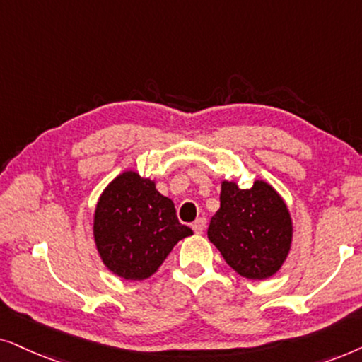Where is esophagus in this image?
<instances>
[{
    "label": "esophagus",
    "instance_id": "1",
    "mask_svg": "<svg viewBox=\"0 0 362 362\" xmlns=\"http://www.w3.org/2000/svg\"><path fill=\"white\" fill-rule=\"evenodd\" d=\"M205 226H206V218H205V216H200V218H197L194 223H192V228H194L195 233H199V235L204 233Z\"/></svg>",
    "mask_w": 362,
    "mask_h": 362
}]
</instances>
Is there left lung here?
Masks as SVG:
<instances>
[{"label": "left lung", "instance_id": "obj_1", "mask_svg": "<svg viewBox=\"0 0 362 362\" xmlns=\"http://www.w3.org/2000/svg\"><path fill=\"white\" fill-rule=\"evenodd\" d=\"M206 235L238 274L264 279L281 268L290 253L293 225L285 202L267 182L257 180L247 190L223 182L220 209Z\"/></svg>", "mask_w": 362, "mask_h": 362}]
</instances>
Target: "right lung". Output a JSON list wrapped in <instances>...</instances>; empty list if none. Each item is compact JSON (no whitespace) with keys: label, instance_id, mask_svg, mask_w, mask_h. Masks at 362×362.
<instances>
[{"label":"right lung","instance_id":"right-lung-1","mask_svg":"<svg viewBox=\"0 0 362 362\" xmlns=\"http://www.w3.org/2000/svg\"><path fill=\"white\" fill-rule=\"evenodd\" d=\"M194 233L173 202L136 172L115 177L95 206L94 240L105 267L124 279L152 276L178 240Z\"/></svg>","mask_w":362,"mask_h":362}]
</instances>
